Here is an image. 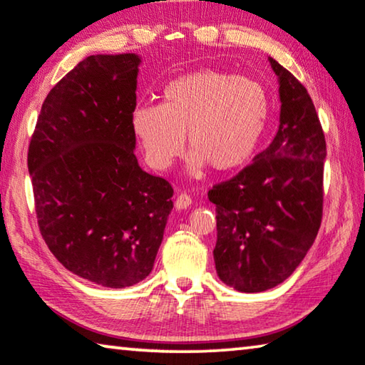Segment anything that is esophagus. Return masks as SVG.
Returning <instances> with one entry per match:
<instances>
[{
  "mask_svg": "<svg viewBox=\"0 0 365 365\" xmlns=\"http://www.w3.org/2000/svg\"><path fill=\"white\" fill-rule=\"evenodd\" d=\"M192 206V196L188 193H180L175 200V207L177 210H187V207Z\"/></svg>",
  "mask_w": 365,
  "mask_h": 365,
  "instance_id": "esophagus-1",
  "label": "esophagus"
}]
</instances>
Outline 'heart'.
<instances>
[{
	"mask_svg": "<svg viewBox=\"0 0 365 365\" xmlns=\"http://www.w3.org/2000/svg\"><path fill=\"white\" fill-rule=\"evenodd\" d=\"M268 113V94L257 81L201 69L170 81L160 106L138 103L131 126L153 169H169L180 158L187 133L190 169L210 164L230 172L255 155Z\"/></svg>",
	"mask_w": 365,
	"mask_h": 365,
	"instance_id": "obj_1",
	"label": "heart"
}]
</instances>
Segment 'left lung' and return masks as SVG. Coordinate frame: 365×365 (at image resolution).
Instances as JSON below:
<instances>
[{
	"label": "left lung",
	"mask_w": 365,
	"mask_h": 365,
	"mask_svg": "<svg viewBox=\"0 0 365 365\" xmlns=\"http://www.w3.org/2000/svg\"><path fill=\"white\" fill-rule=\"evenodd\" d=\"M279 128L250 165L207 192L216 205L214 263L219 279L262 292L287 279L322 224L327 143L307 89L273 58Z\"/></svg>",
	"instance_id": "1"
}]
</instances>
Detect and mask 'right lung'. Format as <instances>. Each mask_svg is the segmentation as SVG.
<instances>
[{
    "mask_svg": "<svg viewBox=\"0 0 365 365\" xmlns=\"http://www.w3.org/2000/svg\"><path fill=\"white\" fill-rule=\"evenodd\" d=\"M141 58L91 55L42 103L27 167L40 234L66 269L123 289L151 273L172 185L135 155L131 112Z\"/></svg>",
    "mask_w": 365,
    "mask_h": 365,
    "instance_id": "1",
    "label": "right lung"
}]
</instances>
